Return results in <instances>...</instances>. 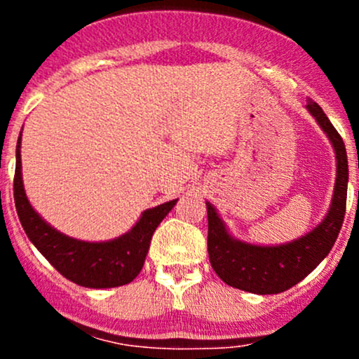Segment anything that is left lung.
<instances>
[{"mask_svg": "<svg viewBox=\"0 0 359 359\" xmlns=\"http://www.w3.org/2000/svg\"><path fill=\"white\" fill-rule=\"evenodd\" d=\"M307 109L331 140L337 160L332 203L319 226L306 236L278 246L250 245L234 240L214 205L205 203L209 262L222 282L240 290L266 295L294 287L327 257L343 226L348 196V155L344 142L317 102H307Z\"/></svg>", "mask_w": 359, "mask_h": 359, "instance_id": "1", "label": "left lung"}]
</instances>
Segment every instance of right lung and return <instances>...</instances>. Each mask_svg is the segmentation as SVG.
I'll return each instance as SVG.
<instances>
[{
	"label": "right lung",
	"instance_id": "obj_1",
	"mask_svg": "<svg viewBox=\"0 0 359 359\" xmlns=\"http://www.w3.org/2000/svg\"><path fill=\"white\" fill-rule=\"evenodd\" d=\"M20 145H22V133L16 145L15 205L25 233L35 248L60 275L81 287L111 288L126 285L137 278L145 263L156 226L172 211L177 199L147 209L130 231L111 241L89 243L74 240L45 222L28 203L22 180Z\"/></svg>",
	"mask_w": 359,
	"mask_h": 359
}]
</instances>
